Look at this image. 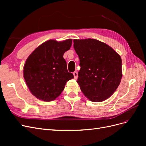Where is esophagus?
Masks as SVG:
<instances>
[{"label":"esophagus","mask_w":146,"mask_h":146,"mask_svg":"<svg viewBox=\"0 0 146 146\" xmlns=\"http://www.w3.org/2000/svg\"><path fill=\"white\" fill-rule=\"evenodd\" d=\"M73 74H74V78L77 79V77H78V72L77 71H74L73 72Z\"/></svg>","instance_id":"esophagus-1"}]
</instances>
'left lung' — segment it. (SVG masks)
Returning a JSON list of instances; mask_svg holds the SVG:
<instances>
[{
  "label": "left lung",
  "instance_id": "8db88e82",
  "mask_svg": "<svg viewBox=\"0 0 146 146\" xmlns=\"http://www.w3.org/2000/svg\"><path fill=\"white\" fill-rule=\"evenodd\" d=\"M74 48L80 59L77 82L83 94L94 102L108 99L122 77L120 55L107 44L94 39H74Z\"/></svg>",
  "mask_w": 146,
  "mask_h": 146
}]
</instances>
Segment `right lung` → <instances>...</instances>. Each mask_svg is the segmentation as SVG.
<instances>
[{"label":"right lung","mask_w":146,"mask_h":146,"mask_svg":"<svg viewBox=\"0 0 146 146\" xmlns=\"http://www.w3.org/2000/svg\"><path fill=\"white\" fill-rule=\"evenodd\" d=\"M72 42V39L60 42L50 39L29 56L24 66V78L31 93L36 98L54 100L64 90L66 82L74 78L63 58Z\"/></svg>","instance_id":"add662e5"}]
</instances>
